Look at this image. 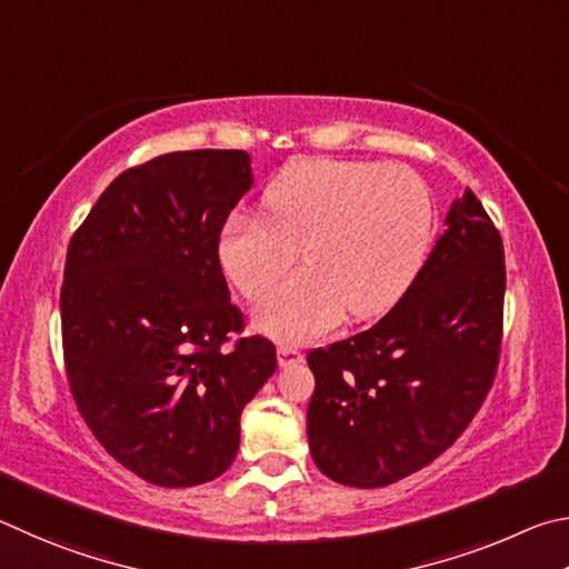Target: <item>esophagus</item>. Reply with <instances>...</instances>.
<instances>
[{
	"label": "esophagus",
	"instance_id": "obj_1",
	"mask_svg": "<svg viewBox=\"0 0 569 569\" xmlns=\"http://www.w3.org/2000/svg\"><path fill=\"white\" fill-rule=\"evenodd\" d=\"M302 360H305V355L300 350H295V347H287V345H279L277 347V362H279V367L300 365Z\"/></svg>",
	"mask_w": 569,
	"mask_h": 569
}]
</instances>
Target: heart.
I'll use <instances>...</instances> for the list:
<instances>
[{
    "label": "heart",
    "mask_w": 569,
    "mask_h": 569,
    "mask_svg": "<svg viewBox=\"0 0 569 569\" xmlns=\"http://www.w3.org/2000/svg\"><path fill=\"white\" fill-rule=\"evenodd\" d=\"M435 239L432 192L405 167L305 159L264 192V217H229L217 257L247 300H262L302 249L307 267L257 310L279 342H310L342 315L370 320L410 290Z\"/></svg>",
    "instance_id": "1"
}]
</instances>
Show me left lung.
Masks as SVG:
<instances>
[{
  "instance_id": "left-lung-1",
  "label": "left lung",
  "mask_w": 569,
  "mask_h": 569,
  "mask_svg": "<svg viewBox=\"0 0 569 569\" xmlns=\"http://www.w3.org/2000/svg\"><path fill=\"white\" fill-rule=\"evenodd\" d=\"M425 267L370 330L312 350V460L347 487H385L437 460L480 410L502 345V237L472 189Z\"/></svg>"
}]
</instances>
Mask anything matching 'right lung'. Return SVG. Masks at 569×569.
<instances>
[{
    "mask_svg": "<svg viewBox=\"0 0 569 569\" xmlns=\"http://www.w3.org/2000/svg\"><path fill=\"white\" fill-rule=\"evenodd\" d=\"M252 187L242 149L169 152L127 169L67 249L69 390L99 445L157 487H194L234 462L239 415L277 370L274 345L239 337L217 257Z\"/></svg>",
    "mask_w": 569,
    "mask_h": 569,
    "instance_id": "right-lung-1",
    "label": "right lung"
}]
</instances>
